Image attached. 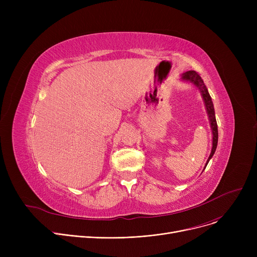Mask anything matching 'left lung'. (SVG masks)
Masks as SVG:
<instances>
[{
	"label": "left lung",
	"instance_id": "obj_1",
	"mask_svg": "<svg viewBox=\"0 0 257 257\" xmlns=\"http://www.w3.org/2000/svg\"><path fill=\"white\" fill-rule=\"evenodd\" d=\"M182 79L184 80H188L193 82L195 85H197L199 87V89L201 90L202 97L204 99L205 102V106L207 109V113L209 116V120H210V126H211V130H212V149H211V153L209 155V158L207 160V164L209 159L212 157V155L215 152V149H217V145H218V125H217V120H215V115H214V109H213V104L211 101V98L208 93V90L203 82V80L201 79L200 75L196 72V71H188L186 73H184L182 75ZM206 164V166H207Z\"/></svg>",
	"mask_w": 257,
	"mask_h": 257
}]
</instances>
